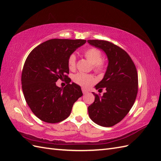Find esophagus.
Listing matches in <instances>:
<instances>
[{
  "mask_svg": "<svg viewBox=\"0 0 161 161\" xmlns=\"http://www.w3.org/2000/svg\"><path fill=\"white\" fill-rule=\"evenodd\" d=\"M82 92H83L84 94H86L88 93V91H87V90L84 89V88H82Z\"/></svg>",
  "mask_w": 161,
  "mask_h": 161,
  "instance_id": "obj_1",
  "label": "esophagus"
}]
</instances>
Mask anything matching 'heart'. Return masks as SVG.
Here are the masks:
<instances>
[{"mask_svg":"<svg viewBox=\"0 0 161 161\" xmlns=\"http://www.w3.org/2000/svg\"><path fill=\"white\" fill-rule=\"evenodd\" d=\"M84 56L92 64V68L97 72H101L104 70L105 64L103 60L102 53L99 49L95 47H90L84 52ZM68 65L70 69H74L76 65V56L71 54L68 59ZM73 80L77 85L85 88H88L95 82L94 77L90 74L78 73L73 77Z\"/></svg>","mask_w":161,"mask_h":161,"instance_id":"heart-1","label":"heart"}]
</instances>
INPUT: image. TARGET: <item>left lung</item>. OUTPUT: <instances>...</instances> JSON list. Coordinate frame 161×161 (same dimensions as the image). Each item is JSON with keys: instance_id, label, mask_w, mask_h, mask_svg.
I'll return each mask as SVG.
<instances>
[{"instance_id": "8db88e82", "label": "left lung", "mask_w": 161, "mask_h": 161, "mask_svg": "<svg viewBox=\"0 0 161 161\" xmlns=\"http://www.w3.org/2000/svg\"><path fill=\"white\" fill-rule=\"evenodd\" d=\"M92 46L103 51L108 66L103 80L95 88L105 90L103 95L92 92L95 99L88 107L90 119L97 125L110 127L120 122L129 112L137 97L138 75L128 53L117 45L103 40H88Z\"/></svg>"}]
</instances>
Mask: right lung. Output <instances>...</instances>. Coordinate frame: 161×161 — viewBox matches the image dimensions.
<instances>
[{"mask_svg": "<svg viewBox=\"0 0 161 161\" xmlns=\"http://www.w3.org/2000/svg\"><path fill=\"white\" fill-rule=\"evenodd\" d=\"M86 42L84 39H50L28 56L22 73V87L28 105L41 120L58 123L65 120L74 103L83 95L80 86L70 84L67 75L69 57ZM59 79L67 81L64 89L55 84Z\"/></svg>", "mask_w": 161, "mask_h": 161, "instance_id": "1", "label": "right lung"}]
</instances>
